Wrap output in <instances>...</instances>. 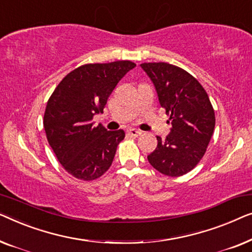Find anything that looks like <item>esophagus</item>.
I'll return each mask as SVG.
<instances>
[{"instance_id": "34e87169", "label": "esophagus", "mask_w": 252, "mask_h": 252, "mask_svg": "<svg viewBox=\"0 0 252 252\" xmlns=\"http://www.w3.org/2000/svg\"><path fill=\"white\" fill-rule=\"evenodd\" d=\"M126 133L131 137H138V136H140V134H141V131L137 130V129H129L126 131Z\"/></svg>"}]
</instances>
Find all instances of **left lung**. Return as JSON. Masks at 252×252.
I'll list each match as a JSON object with an SVG mask.
<instances>
[{"label":"left lung","instance_id":"1","mask_svg":"<svg viewBox=\"0 0 252 252\" xmlns=\"http://www.w3.org/2000/svg\"><path fill=\"white\" fill-rule=\"evenodd\" d=\"M140 66L153 82L172 126L165 139L157 136L158 146L147 157L148 162L163 175L183 176L201 161L214 134L216 119L210 99L195 77L180 67L168 63Z\"/></svg>","mask_w":252,"mask_h":252}]
</instances>
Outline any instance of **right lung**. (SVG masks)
I'll return each mask as SVG.
<instances>
[{
	"mask_svg": "<svg viewBox=\"0 0 252 252\" xmlns=\"http://www.w3.org/2000/svg\"><path fill=\"white\" fill-rule=\"evenodd\" d=\"M136 67L129 60L87 63L63 77L49 98L43 126L49 145L60 164L77 179L94 180L109 169L123 130L94 126L116 84Z\"/></svg>",
	"mask_w": 252,
	"mask_h": 252,
	"instance_id": "obj_1",
	"label": "right lung"
}]
</instances>
